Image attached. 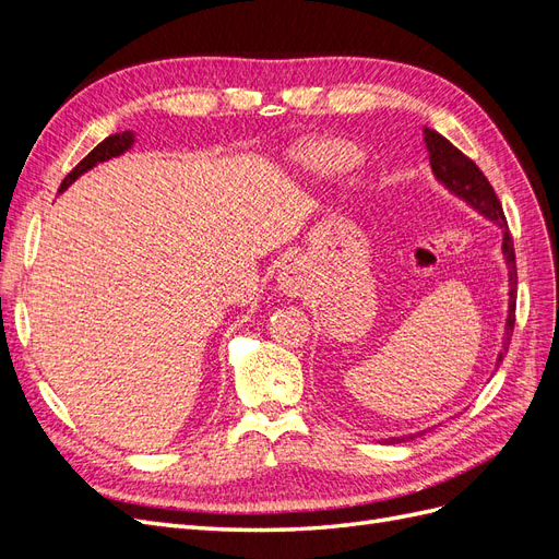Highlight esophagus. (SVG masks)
<instances>
[{
	"instance_id": "obj_1",
	"label": "esophagus",
	"mask_w": 559,
	"mask_h": 559,
	"mask_svg": "<svg viewBox=\"0 0 559 559\" xmlns=\"http://www.w3.org/2000/svg\"><path fill=\"white\" fill-rule=\"evenodd\" d=\"M280 289L286 294V296H300L302 294V277L298 270L294 265H286L282 273H280Z\"/></svg>"
}]
</instances>
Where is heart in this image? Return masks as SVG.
<instances>
[{
	"instance_id": "b5f03b06",
	"label": "heart",
	"mask_w": 559,
	"mask_h": 559,
	"mask_svg": "<svg viewBox=\"0 0 559 559\" xmlns=\"http://www.w3.org/2000/svg\"><path fill=\"white\" fill-rule=\"evenodd\" d=\"M310 160L314 163V167H319V170H326V173L345 170V167L354 163V151L337 142L321 144L310 151Z\"/></svg>"
}]
</instances>
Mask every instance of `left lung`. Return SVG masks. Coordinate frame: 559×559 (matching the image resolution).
I'll return each mask as SVG.
<instances>
[{
  "instance_id": "obj_1",
  "label": "left lung",
  "mask_w": 559,
  "mask_h": 559,
  "mask_svg": "<svg viewBox=\"0 0 559 559\" xmlns=\"http://www.w3.org/2000/svg\"><path fill=\"white\" fill-rule=\"evenodd\" d=\"M425 142L429 148V160H431V170L438 181H443L448 189L464 198L468 205L476 207L480 214H485L489 222H495L503 228V257L506 263H509V282H511V300H509V319H506V341H503V352L499 354L497 366L503 361V354L509 352L511 345V335L515 329V296H518V267H515V247L513 238L509 230V222H506L501 202L492 189V183L487 181L480 167L473 163L468 156H464L460 148H456L452 142H448L441 132H436L431 128H425ZM415 436L421 433H411V436H394L386 438V443H405L413 441Z\"/></svg>"
}]
</instances>
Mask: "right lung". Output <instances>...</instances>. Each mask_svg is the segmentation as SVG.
I'll list each match as a JSON object with an SVG mask.
<instances>
[{
  "instance_id": "right-lung-1",
  "label": "right lung",
  "mask_w": 559,
  "mask_h": 559,
  "mask_svg": "<svg viewBox=\"0 0 559 559\" xmlns=\"http://www.w3.org/2000/svg\"><path fill=\"white\" fill-rule=\"evenodd\" d=\"M132 142H134V134L130 132V130H126V132H116V134H109V138L105 140V142H99L91 154L83 158L74 170L67 175L64 179H62V183H60V189H58V193H62L67 186H70L72 181H76L83 173H88L91 167H95L97 163H103V160H109V158H114V156H121L123 151H128L130 146H132Z\"/></svg>"
}]
</instances>
